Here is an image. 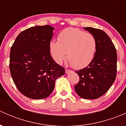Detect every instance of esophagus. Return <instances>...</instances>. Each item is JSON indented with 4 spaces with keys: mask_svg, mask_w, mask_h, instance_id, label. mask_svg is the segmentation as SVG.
Wrapping results in <instances>:
<instances>
[{
    "mask_svg": "<svg viewBox=\"0 0 126 126\" xmlns=\"http://www.w3.org/2000/svg\"><path fill=\"white\" fill-rule=\"evenodd\" d=\"M71 71H72L69 70V69H65V72H66V74H68V73H69V72H71Z\"/></svg>",
    "mask_w": 126,
    "mask_h": 126,
    "instance_id": "esophagus-1",
    "label": "esophagus"
}]
</instances>
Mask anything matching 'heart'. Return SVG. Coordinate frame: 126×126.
Returning <instances> with one entry per match:
<instances>
[{"label":"heart","mask_w":126,"mask_h":126,"mask_svg":"<svg viewBox=\"0 0 126 126\" xmlns=\"http://www.w3.org/2000/svg\"><path fill=\"white\" fill-rule=\"evenodd\" d=\"M97 43L94 36L77 28L69 27L58 35L57 41L49 43V51L54 61L61 64L66 58L75 69L87 66L93 59Z\"/></svg>","instance_id":"b5f03b06"}]
</instances>
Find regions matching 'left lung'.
Segmentation results:
<instances>
[{"instance_id": "8db88e82", "label": "left lung", "mask_w": 126, "mask_h": 126, "mask_svg": "<svg viewBox=\"0 0 126 126\" xmlns=\"http://www.w3.org/2000/svg\"><path fill=\"white\" fill-rule=\"evenodd\" d=\"M96 39L97 47L92 62L83 69L76 71L79 82L74 87L77 94L95 99L107 92L115 82L117 72V54L113 43L100 29L84 27Z\"/></svg>"}]
</instances>
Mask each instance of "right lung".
I'll return each instance as SVG.
<instances>
[{
  "label": "right lung",
  "instance_id": "1",
  "mask_svg": "<svg viewBox=\"0 0 126 126\" xmlns=\"http://www.w3.org/2000/svg\"><path fill=\"white\" fill-rule=\"evenodd\" d=\"M54 28L35 26L21 32L11 47L10 70L19 91L26 97L44 99L52 93L55 80L65 73L50 55Z\"/></svg>",
  "mask_w": 126,
  "mask_h": 126
}]
</instances>
